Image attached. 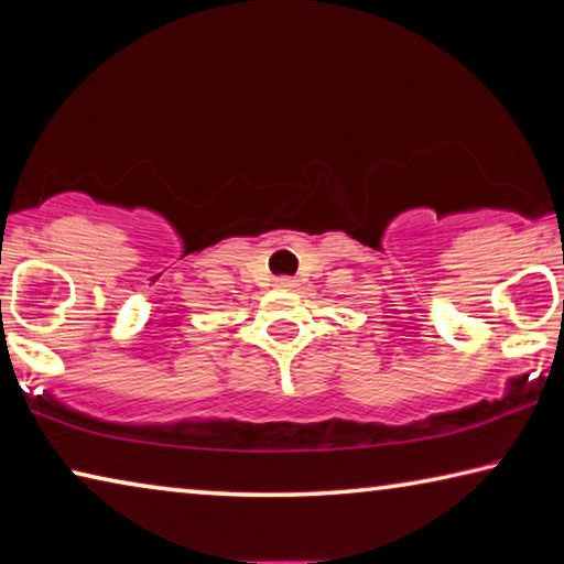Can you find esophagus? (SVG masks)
I'll return each instance as SVG.
<instances>
[{
  "label": "esophagus",
  "instance_id": "1",
  "mask_svg": "<svg viewBox=\"0 0 564 564\" xmlns=\"http://www.w3.org/2000/svg\"><path fill=\"white\" fill-rule=\"evenodd\" d=\"M275 289L293 291V289H299V281H295V279H289V275H283V279H275Z\"/></svg>",
  "mask_w": 564,
  "mask_h": 564
}]
</instances>
